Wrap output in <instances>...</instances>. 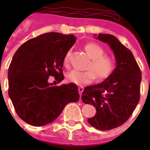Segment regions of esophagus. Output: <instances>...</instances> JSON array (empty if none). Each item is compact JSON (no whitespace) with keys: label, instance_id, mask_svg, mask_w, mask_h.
<instances>
[{"label":"esophagus","instance_id":"esophagus-1","mask_svg":"<svg viewBox=\"0 0 150 150\" xmlns=\"http://www.w3.org/2000/svg\"><path fill=\"white\" fill-rule=\"evenodd\" d=\"M83 90H84V88L83 86H79V88H78V91H79V93L80 95V96H82V93H83Z\"/></svg>","mask_w":150,"mask_h":150}]
</instances>
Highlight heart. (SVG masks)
<instances>
[{"instance_id": "heart-1", "label": "heart", "mask_w": 150, "mask_h": 150, "mask_svg": "<svg viewBox=\"0 0 150 150\" xmlns=\"http://www.w3.org/2000/svg\"><path fill=\"white\" fill-rule=\"evenodd\" d=\"M85 50L91 58V62L88 65V68L90 69L85 71L77 70L70 71L66 74L67 81L74 84L84 85L93 81L95 75L98 79L108 77L112 74L115 67L114 60L112 57L104 55V49L100 45L93 42L87 43L85 46ZM68 55H66L64 59V65L68 67Z\"/></svg>"}]
</instances>
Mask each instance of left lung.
I'll return each instance as SVG.
<instances>
[{
	"instance_id": "8db88e82",
	"label": "left lung",
	"mask_w": 150,
	"mask_h": 150,
	"mask_svg": "<svg viewBox=\"0 0 150 150\" xmlns=\"http://www.w3.org/2000/svg\"><path fill=\"white\" fill-rule=\"evenodd\" d=\"M99 40L113 51L116 67L104 82L85 88L82 100L96 109L88 119L91 126L101 131L116 128L132 116L140 100L141 71L131 50L111 34H99Z\"/></svg>"
}]
</instances>
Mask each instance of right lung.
Instances as JSON below:
<instances>
[{
    "label": "right lung",
    "instance_id": "right-lung-1",
    "mask_svg": "<svg viewBox=\"0 0 150 150\" xmlns=\"http://www.w3.org/2000/svg\"><path fill=\"white\" fill-rule=\"evenodd\" d=\"M76 42L73 34L50 32L28 40L17 50L8 70V93L17 115L33 126L53 122L67 104L79 100L74 83L53 86L64 79V59Z\"/></svg>",
    "mask_w": 150,
    "mask_h": 150
}]
</instances>
